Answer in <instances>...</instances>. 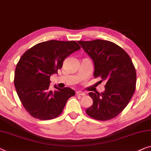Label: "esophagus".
<instances>
[{"label":"esophagus","mask_w":151,"mask_h":151,"mask_svg":"<svg viewBox=\"0 0 151 151\" xmlns=\"http://www.w3.org/2000/svg\"><path fill=\"white\" fill-rule=\"evenodd\" d=\"M76 95L78 96H84L85 95V93L82 91H77L76 92Z\"/></svg>","instance_id":"1"}]
</instances>
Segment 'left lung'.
Returning a JSON list of instances; mask_svg holds the SVG:
<instances>
[{"mask_svg": "<svg viewBox=\"0 0 151 151\" xmlns=\"http://www.w3.org/2000/svg\"><path fill=\"white\" fill-rule=\"evenodd\" d=\"M78 42L93 60L94 77L106 81L104 93H89L93 104L86 112L99 121L112 119L126 108L135 92L136 71L132 60L122 47L111 41Z\"/></svg>", "mask_w": 151, "mask_h": 151, "instance_id": "8db88e82", "label": "left lung"}]
</instances>
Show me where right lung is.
<instances>
[{
  "label": "right lung",
  "mask_w": 151,
  "mask_h": 151,
  "mask_svg": "<svg viewBox=\"0 0 151 151\" xmlns=\"http://www.w3.org/2000/svg\"><path fill=\"white\" fill-rule=\"evenodd\" d=\"M81 48L75 41L50 40L27 50L17 63L14 74L16 92L25 110L40 120H51L63 112L71 88L50 90V76L58 73L65 58Z\"/></svg>",
  "instance_id": "right-lung-1"
}]
</instances>
